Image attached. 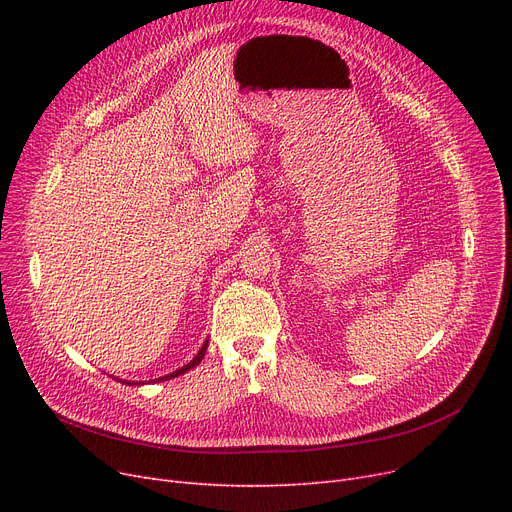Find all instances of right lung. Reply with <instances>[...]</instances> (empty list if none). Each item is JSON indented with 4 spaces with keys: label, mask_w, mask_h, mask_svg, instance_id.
<instances>
[{
    "label": "right lung",
    "mask_w": 512,
    "mask_h": 512,
    "mask_svg": "<svg viewBox=\"0 0 512 512\" xmlns=\"http://www.w3.org/2000/svg\"><path fill=\"white\" fill-rule=\"evenodd\" d=\"M205 351H207V342L201 346V351L197 353V357L191 361V363H186L184 367H180V369H176V371H172L170 375H164V378H157V380H153V382H164V380H170V378H178V375H182V373H186L188 369H193V367H197L201 361H203V357H205ZM130 386L134 384V382H128ZM134 386H137V384H134Z\"/></svg>",
    "instance_id": "1"
}]
</instances>
